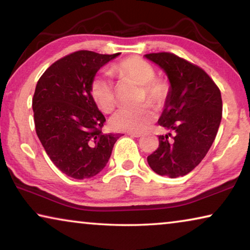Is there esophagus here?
I'll return each mask as SVG.
<instances>
[{"instance_id":"1","label":"esophagus","mask_w":250,"mask_h":250,"mask_svg":"<svg viewBox=\"0 0 250 250\" xmlns=\"http://www.w3.org/2000/svg\"><path fill=\"white\" fill-rule=\"evenodd\" d=\"M129 135L132 138H141L142 137L141 133H129Z\"/></svg>"}]
</instances>
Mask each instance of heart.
Listing matches in <instances>:
<instances>
[{
    "label": "heart",
    "instance_id": "obj_1",
    "mask_svg": "<svg viewBox=\"0 0 250 250\" xmlns=\"http://www.w3.org/2000/svg\"><path fill=\"white\" fill-rule=\"evenodd\" d=\"M116 74L131 78L140 83L141 100L147 99L155 107H162L168 97V86L163 80L155 78V69L150 62L138 56L128 57L113 66ZM90 96L95 104L104 112L112 111L116 107L112 83L107 77L98 76L90 83ZM155 119V112L150 104H143L137 108H124L117 111L110 119V125L117 131L140 133L146 130Z\"/></svg>",
    "mask_w": 250,
    "mask_h": 250
}]
</instances>
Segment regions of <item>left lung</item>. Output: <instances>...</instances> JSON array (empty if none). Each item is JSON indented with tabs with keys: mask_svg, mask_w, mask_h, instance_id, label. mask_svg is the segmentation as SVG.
<instances>
[{
	"mask_svg": "<svg viewBox=\"0 0 250 250\" xmlns=\"http://www.w3.org/2000/svg\"><path fill=\"white\" fill-rule=\"evenodd\" d=\"M166 71L171 87L159 125L170 130L159 135V147L147 163L162 176L179 177L205 158L221 125L223 103L219 88L201 67L172 53L146 54Z\"/></svg>",
	"mask_w": 250,
	"mask_h": 250,
	"instance_id": "8db88e82",
	"label": "left lung"
}]
</instances>
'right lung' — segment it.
I'll return each instance as SVG.
<instances>
[{"label":"right lung","mask_w":250,"mask_h":250,"mask_svg":"<svg viewBox=\"0 0 250 250\" xmlns=\"http://www.w3.org/2000/svg\"><path fill=\"white\" fill-rule=\"evenodd\" d=\"M118 55L78 50L55 62L37 82L32 103L36 134L58 170L73 179L98 174L120 137L103 133L105 118L90 96L97 71Z\"/></svg>","instance_id":"1"}]
</instances>
